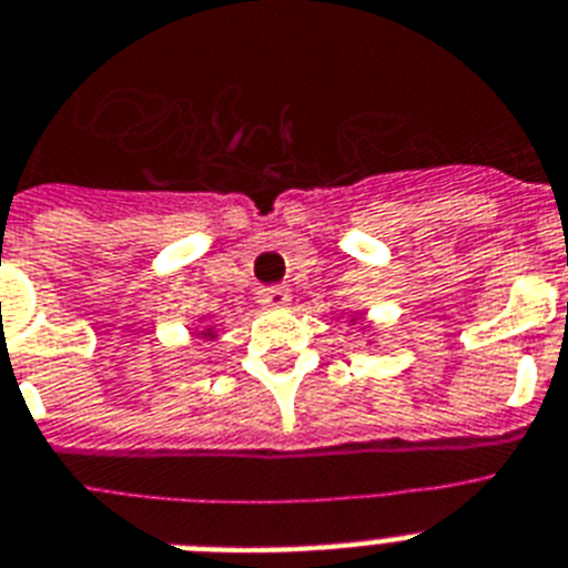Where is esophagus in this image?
I'll return each mask as SVG.
<instances>
[{"label":"esophagus","mask_w":568,"mask_h":568,"mask_svg":"<svg viewBox=\"0 0 568 568\" xmlns=\"http://www.w3.org/2000/svg\"><path fill=\"white\" fill-rule=\"evenodd\" d=\"M288 300H292L288 288H265V292L260 294V306L262 308H283V306H288Z\"/></svg>","instance_id":"34e87169"}]
</instances>
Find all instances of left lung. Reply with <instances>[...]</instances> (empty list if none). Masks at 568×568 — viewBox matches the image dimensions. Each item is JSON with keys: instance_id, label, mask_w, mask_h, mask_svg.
<instances>
[{"instance_id": "8db88e82", "label": "left lung", "mask_w": 568, "mask_h": 568, "mask_svg": "<svg viewBox=\"0 0 568 568\" xmlns=\"http://www.w3.org/2000/svg\"><path fill=\"white\" fill-rule=\"evenodd\" d=\"M355 321H361V314H352V321H349L352 326H355Z\"/></svg>"}]
</instances>
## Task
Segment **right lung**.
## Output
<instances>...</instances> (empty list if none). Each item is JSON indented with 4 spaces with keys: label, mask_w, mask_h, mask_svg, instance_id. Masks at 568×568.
I'll list each match as a JSON object with an SVG mask.
<instances>
[{
    "label": "right lung",
    "mask_w": 568,
    "mask_h": 568,
    "mask_svg": "<svg viewBox=\"0 0 568 568\" xmlns=\"http://www.w3.org/2000/svg\"><path fill=\"white\" fill-rule=\"evenodd\" d=\"M202 321H204V317H202ZM195 335H199V337H204V341H216V326H204L202 328V332H195Z\"/></svg>",
    "instance_id": "1"
}]
</instances>
